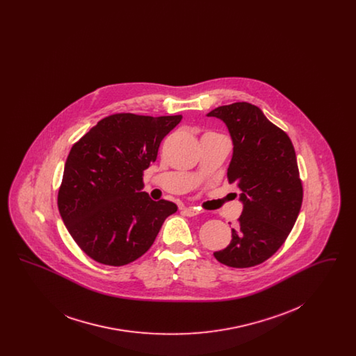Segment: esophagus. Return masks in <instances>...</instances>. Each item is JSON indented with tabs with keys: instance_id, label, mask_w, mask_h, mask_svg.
Returning a JSON list of instances; mask_svg holds the SVG:
<instances>
[{
	"instance_id": "esophagus-1",
	"label": "esophagus",
	"mask_w": 356,
	"mask_h": 356,
	"mask_svg": "<svg viewBox=\"0 0 356 356\" xmlns=\"http://www.w3.org/2000/svg\"><path fill=\"white\" fill-rule=\"evenodd\" d=\"M183 213H184L186 216L192 218V216L199 215V213H200V211H199L197 208H193V207H186V208H183Z\"/></svg>"
}]
</instances>
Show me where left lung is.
<instances>
[{
	"label": "left lung",
	"mask_w": 356,
	"mask_h": 356,
	"mask_svg": "<svg viewBox=\"0 0 356 356\" xmlns=\"http://www.w3.org/2000/svg\"><path fill=\"white\" fill-rule=\"evenodd\" d=\"M207 116L222 120L234 143L227 177L241 191L243 212L227 248L213 252L234 268L254 267L286 241L303 202V186L287 134L250 102H234Z\"/></svg>",
	"instance_id": "left-lung-1"
}]
</instances>
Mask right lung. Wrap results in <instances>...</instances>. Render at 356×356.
Instances as JSON below:
<instances>
[{
  "label": "right lung",
  "mask_w": 356,
  "mask_h": 356,
  "mask_svg": "<svg viewBox=\"0 0 356 356\" xmlns=\"http://www.w3.org/2000/svg\"><path fill=\"white\" fill-rule=\"evenodd\" d=\"M183 116L116 113L100 120L70 149L58 189V211L85 254L120 267L145 254L164 220L177 211L141 192L161 140Z\"/></svg>",
  "instance_id": "right-lung-1"
}]
</instances>
